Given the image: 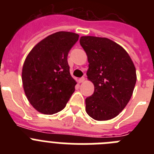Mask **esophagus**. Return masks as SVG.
I'll list each match as a JSON object with an SVG mask.
<instances>
[{"label":"esophagus","mask_w":154,"mask_h":154,"mask_svg":"<svg viewBox=\"0 0 154 154\" xmlns=\"http://www.w3.org/2000/svg\"><path fill=\"white\" fill-rule=\"evenodd\" d=\"M84 81H85V77H82V78H80L79 79V82L80 83H81V82H83Z\"/></svg>","instance_id":"34e87169"}]
</instances>
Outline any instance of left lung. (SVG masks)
<instances>
[{
    "instance_id": "1",
    "label": "left lung",
    "mask_w": 154,
    "mask_h": 154,
    "mask_svg": "<svg viewBox=\"0 0 154 154\" xmlns=\"http://www.w3.org/2000/svg\"><path fill=\"white\" fill-rule=\"evenodd\" d=\"M80 45L88 57V79L94 92L85 99L87 114L96 120L116 117L126 107L137 82L136 69L123 48L106 38L82 36Z\"/></svg>"
}]
</instances>
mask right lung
Here are the masks:
<instances>
[{"mask_svg": "<svg viewBox=\"0 0 154 154\" xmlns=\"http://www.w3.org/2000/svg\"><path fill=\"white\" fill-rule=\"evenodd\" d=\"M79 35L58 31L46 37L31 49L24 61L22 82L28 101L42 113L63 109L75 92L68 55Z\"/></svg>", "mask_w": 154, "mask_h": 154, "instance_id": "1", "label": "right lung"}]
</instances>
